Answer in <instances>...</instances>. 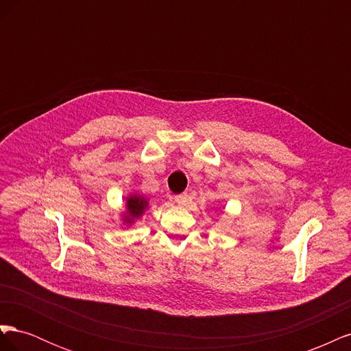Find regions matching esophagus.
<instances>
[{
	"instance_id": "esophagus-1",
	"label": "esophagus",
	"mask_w": 351,
	"mask_h": 351,
	"mask_svg": "<svg viewBox=\"0 0 351 351\" xmlns=\"http://www.w3.org/2000/svg\"><path fill=\"white\" fill-rule=\"evenodd\" d=\"M187 193H180V195H177V196H174V200L177 202L178 205H184L186 202H187Z\"/></svg>"
}]
</instances>
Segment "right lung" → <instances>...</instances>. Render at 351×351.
<instances>
[{
  "instance_id": "obj_1",
  "label": "right lung",
  "mask_w": 351,
  "mask_h": 351,
  "mask_svg": "<svg viewBox=\"0 0 351 351\" xmlns=\"http://www.w3.org/2000/svg\"><path fill=\"white\" fill-rule=\"evenodd\" d=\"M146 200L139 196H132L127 199V209H129L130 217H139L143 214V210L146 208Z\"/></svg>"
}]
</instances>
